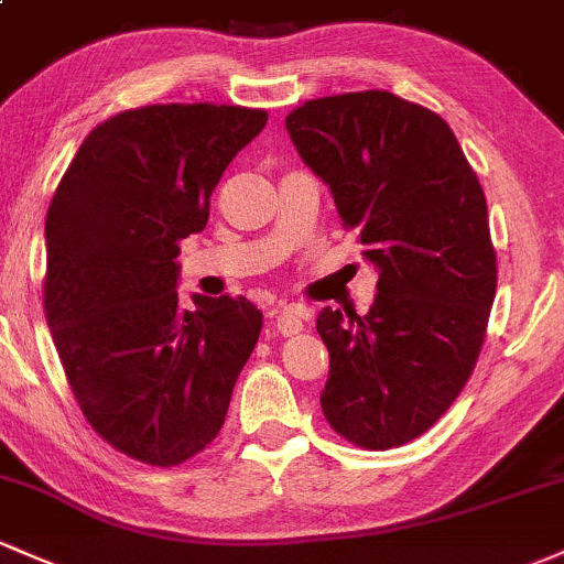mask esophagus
Segmentation results:
<instances>
[{"mask_svg":"<svg viewBox=\"0 0 564 564\" xmlns=\"http://www.w3.org/2000/svg\"><path fill=\"white\" fill-rule=\"evenodd\" d=\"M272 315H275L278 332H281L283 337H292V334L302 332V326H305L307 311L302 305H275Z\"/></svg>","mask_w":564,"mask_h":564,"instance_id":"1","label":"esophagus"}]
</instances>
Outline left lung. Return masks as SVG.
<instances>
[{
  "mask_svg": "<svg viewBox=\"0 0 564 564\" xmlns=\"http://www.w3.org/2000/svg\"><path fill=\"white\" fill-rule=\"evenodd\" d=\"M286 131L377 270L367 315L315 321L321 410L358 447H401L449 410L481 350L498 283L485 192L447 122L388 90L315 98Z\"/></svg>",
  "mask_w": 564,
  "mask_h": 564,
  "instance_id": "left-lung-1",
  "label": "left lung"
}]
</instances>
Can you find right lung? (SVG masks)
<instances>
[{"label": "right lung", "instance_id": "right-lung-1", "mask_svg": "<svg viewBox=\"0 0 564 564\" xmlns=\"http://www.w3.org/2000/svg\"><path fill=\"white\" fill-rule=\"evenodd\" d=\"M268 111L169 104L93 128L45 219V313L79 410L120 453L176 466L225 423L262 329L246 296L178 307V240Z\"/></svg>", "mask_w": 564, "mask_h": 564}]
</instances>
